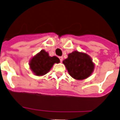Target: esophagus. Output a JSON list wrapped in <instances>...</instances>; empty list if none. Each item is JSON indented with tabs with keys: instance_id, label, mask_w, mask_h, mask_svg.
<instances>
[{
	"instance_id": "1",
	"label": "esophagus",
	"mask_w": 120,
	"mask_h": 120,
	"mask_svg": "<svg viewBox=\"0 0 120 120\" xmlns=\"http://www.w3.org/2000/svg\"><path fill=\"white\" fill-rule=\"evenodd\" d=\"M59 59H60V62H62V60H63V57H62V56H59Z\"/></svg>"
}]
</instances>
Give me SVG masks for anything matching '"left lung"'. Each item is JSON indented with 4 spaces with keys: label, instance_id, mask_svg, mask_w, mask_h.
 I'll list each match as a JSON object with an SVG mask.
<instances>
[{
    "label": "left lung",
    "instance_id": "obj_1",
    "mask_svg": "<svg viewBox=\"0 0 120 120\" xmlns=\"http://www.w3.org/2000/svg\"><path fill=\"white\" fill-rule=\"evenodd\" d=\"M68 72L73 78L81 80L88 78L92 74L94 64L91 58L84 52L75 51L68 55L63 61Z\"/></svg>",
    "mask_w": 120,
    "mask_h": 120
}]
</instances>
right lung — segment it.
Listing matches in <instances>:
<instances>
[{
    "mask_svg": "<svg viewBox=\"0 0 120 120\" xmlns=\"http://www.w3.org/2000/svg\"><path fill=\"white\" fill-rule=\"evenodd\" d=\"M59 62L58 58L49 56L47 52L42 50L30 60V67L35 75L42 76L49 71L54 64Z\"/></svg>",
    "mask_w": 120,
    "mask_h": 120,
    "instance_id": "1",
    "label": "right lung"
}]
</instances>
